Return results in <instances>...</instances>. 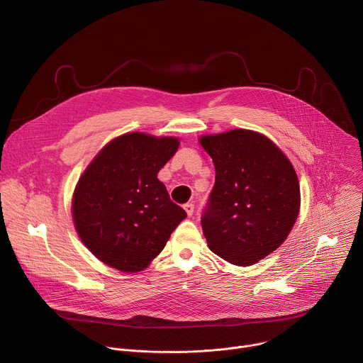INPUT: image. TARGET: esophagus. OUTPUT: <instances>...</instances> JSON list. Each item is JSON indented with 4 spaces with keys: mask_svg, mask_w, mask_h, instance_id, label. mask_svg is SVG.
Segmentation results:
<instances>
[{
    "mask_svg": "<svg viewBox=\"0 0 363 363\" xmlns=\"http://www.w3.org/2000/svg\"><path fill=\"white\" fill-rule=\"evenodd\" d=\"M184 209H185L188 216H192V213H194V203H185Z\"/></svg>",
    "mask_w": 363,
    "mask_h": 363,
    "instance_id": "34e87169",
    "label": "esophagus"
}]
</instances>
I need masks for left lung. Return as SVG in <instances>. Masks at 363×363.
<instances>
[{"label": "left lung", "instance_id": "8db88e82", "mask_svg": "<svg viewBox=\"0 0 363 363\" xmlns=\"http://www.w3.org/2000/svg\"><path fill=\"white\" fill-rule=\"evenodd\" d=\"M215 165V185L201 223L222 259L254 265L279 248L299 213L296 172L265 135L232 130L199 138Z\"/></svg>", "mask_w": 363, "mask_h": 363}]
</instances>
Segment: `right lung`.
Segmentation results:
<instances>
[{
	"label": "right lung",
	"mask_w": 363,
	"mask_h": 363,
	"mask_svg": "<svg viewBox=\"0 0 363 363\" xmlns=\"http://www.w3.org/2000/svg\"><path fill=\"white\" fill-rule=\"evenodd\" d=\"M178 147L174 137L124 134L84 171L72 218L84 245L105 265L128 274L145 269L185 219L157 177Z\"/></svg>",
	"instance_id": "1"
}]
</instances>
